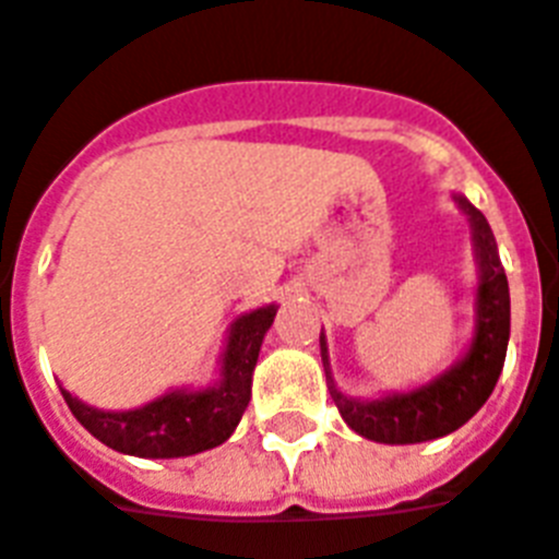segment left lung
<instances>
[{
	"label": "left lung",
	"instance_id": "obj_1",
	"mask_svg": "<svg viewBox=\"0 0 559 559\" xmlns=\"http://www.w3.org/2000/svg\"><path fill=\"white\" fill-rule=\"evenodd\" d=\"M454 201L461 204L472 224L480 284H477L475 301V337H472L466 355L452 369L412 392H392L378 401H355L335 389L326 341L321 332V360L326 369V386H330L332 401L346 426L374 443H424V440L443 438L449 431L461 429L468 417L489 401L491 389L503 372L511 326L509 281H506V272L497 258V243L486 215L472 207L463 195H454Z\"/></svg>",
	"mask_w": 559,
	"mask_h": 559
}]
</instances>
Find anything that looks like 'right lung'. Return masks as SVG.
<instances>
[{"label":"right lung","mask_w":559,"mask_h":559,"mask_svg":"<svg viewBox=\"0 0 559 559\" xmlns=\"http://www.w3.org/2000/svg\"><path fill=\"white\" fill-rule=\"evenodd\" d=\"M278 307L252 309L233 323L222 358V381L201 392L176 389L128 412H105L87 406L62 389L73 417L93 438L116 452L135 457H187L218 447L236 431L250 403L252 369L266 330Z\"/></svg>","instance_id":"add662e5"}]
</instances>
